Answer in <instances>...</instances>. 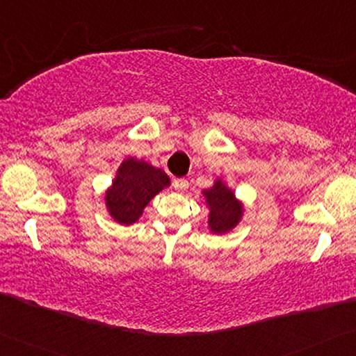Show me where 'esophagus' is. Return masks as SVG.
Returning a JSON list of instances; mask_svg holds the SVG:
<instances>
[{
    "label": "esophagus",
    "instance_id": "esophagus-1",
    "mask_svg": "<svg viewBox=\"0 0 356 356\" xmlns=\"http://www.w3.org/2000/svg\"><path fill=\"white\" fill-rule=\"evenodd\" d=\"M173 188L178 191V193H184L189 188V181L186 178H177L173 181Z\"/></svg>",
    "mask_w": 356,
    "mask_h": 356
}]
</instances>
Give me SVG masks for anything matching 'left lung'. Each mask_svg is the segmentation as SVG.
Segmentation results:
<instances>
[{
    "label": "left lung",
    "instance_id": "obj_1",
    "mask_svg": "<svg viewBox=\"0 0 356 356\" xmlns=\"http://www.w3.org/2000/svg\"><path fill=\"white\" fill-rule=\"evenodd\" d=\"M207 204L210 205L209 224L213 232L224 234L238 222L242 216V204L235 200L232 191H229L222 181H216L211 189L204 191Z\"/></svg>",
    "mask_w": 356,
    "mask_h": 356
}]
</instances>
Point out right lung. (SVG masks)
I'll return each mask as SVG.
<instances>
[{
    "mask_svg": "<svg viewBox=\"0 0 356 356\" xmlns=\"http://www.w3.org/2000/svg\"><path fill=\"white\" fill-rule=\"evenodd\" d=\"M170 184L161 168L143 161L127 159L119 167L118 177L106 193V207L111 216L121 224L135 222L145 207L157 193Z\"/></svg>",
    "mask_w": 356,
    "mask_h": 356,
    "instance_id": "add662e5",
    "label": "right lung"
}]
</instances>
